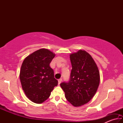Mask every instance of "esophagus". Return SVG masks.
Listing matches in <instances>:
<instances>
[{"label":"esophagus","instance_id":"obj_1","mask_svg":"<svg viewBox=\"0 0 123 123\" xmlns=\"http://www.w3.org/2000/svg\"><path fill=\"white\" fill-rule=\"evenodd\" d=\"M62 81V79H60L58 80V84H59V85L60 84V83L61 82V81Z\"/></svg>","mask_w":123,"mask_h":123}]
</instances>
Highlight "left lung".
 Returning <instances> with one entry per match:
<instances>
[{"instance_id":"8db88e82","label":"left lung","mask_w":123,"mask_h":123,"mask_svg":"<svg viewBox=\"0 0 123 123\" xmlns=\"http://www.w3.org/2000/svg\"><path fill=\"white\" fill-rule=\"evenodd\" d=\"M72 69L68 82L60 84L67 100L74 106L84 105L94 97L100 82L96 63L86 51L79 50L70 55Z\"/></svg>"}]
</instances>
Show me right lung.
Instances as JSON below:
<instances>
[{"label": "right lung", "instance_id": "right-lung-1", "mask_svg": "<svg viewBox=\"0 0 123 123\" xmlns=\"http://www.w3.org/2000/svg\"><path fill=\"white\" fill-rule=\"evenodd\" d=\"M55 55L49 50L41 49L27 56L20 70L22 88L31 101L41 104L48 98L58 84L49 64Z\"/></svg>", "mask_w": 123, "mask_h": 123}]
</instances>
